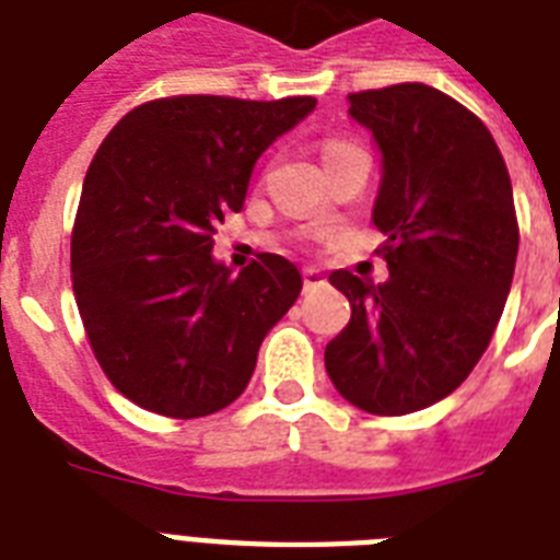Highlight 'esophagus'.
Here are the masks:
<instances>
[{
  "label": "esophagus",
  "mask_w": 560,
  "mask_h": 560,
  "mask_svg": "<svg viewBox=\"0 0 560 560\" xmlns=\"http://www.w3.org/2000/svg\"><path fill=\"white\" fill-rule=\"evenodd\" d=\"M302 279H305V290H314V288H323L325 284V276L316 267H305L302 272Z\"/></svg>",
  "instance_id": "1"
}]
</instances>
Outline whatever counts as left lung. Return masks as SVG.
<instances>
[{"label": "left lung", "mask_w": 560, "mask_h": 560, "mask_svg": "<svg viewBox=\"0 0 560 560\" xmlns=\"http://www.w3.org/2000/svg\"><path fill=\"white\" fill-rule=\"evenodd\" d=\"M349 116L381 151L372 220L389 279L328 276L351 319L325 369L372 416H407L447 398L491 342L517 261L512 179L494 136L424 83L349 95Z\"/></svg>", "instance_id": "left-lung-1"}]
</instances>
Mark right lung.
Wrapping results in <instances>:
<instances>
[{
    "label": "right lung",
    "instance_id": "obj_1",
    "mask_svg": "<svg viewBox=\"0 0 560 560\" xmlns=\"http://www.w3.org/2000/svg\"><path fill=\"white\" fill-rule=\"evenodd\" d=\"M314 107L177 95L130 109L101 142L72 229L74 302L104 374L142 409L229 407L299 299L296 264L264 253L235 276L211 235L244 206L258 156Z\"/></svg>",
    "mask_w": 560,
    "mask_h": 560
}]
</instances>
